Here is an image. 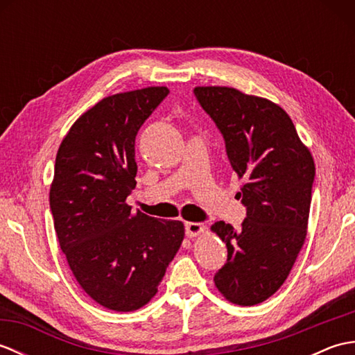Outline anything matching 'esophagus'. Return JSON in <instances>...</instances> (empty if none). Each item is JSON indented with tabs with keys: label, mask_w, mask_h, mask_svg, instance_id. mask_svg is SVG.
<instances>
[{
	"label": "esophagus",
	"mask_w": 355,
	"mask_h": 355,
	"mask_svg": "<svg viewBox=\"0 0 355 355\" xmlns=\"http://www.w3.org/2000/svg\"><path fill=\"white\" fill-rule=\"evenodd\" d=\"M205 232V225L201 223H186V235L187 238H195Z\"/></svg>",
	"instance_id": "34e87169"
}]
</instances>
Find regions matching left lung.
I'll list each match as a JSON object with an SVG mask.
<instances>
[{
  "label": "left lung",
  "instance_id": "1",
  "mask_svg": "<svg viewBox=\"0 0 355 355\" xmlns=\"http://www.w3.org/2000/svg\"><path fill=\"white\" fill-rule=\"evenodd\" d=\"M193 94L244 182L236 193L247 209L243 227L212 225L227 247L214 281L230 302L252 306L281 288L305 243L314 160L279 105L229 87H197Z\"/></svg>",
  "mask_w": 355,
  "mask_h": 355
}]
</instances>
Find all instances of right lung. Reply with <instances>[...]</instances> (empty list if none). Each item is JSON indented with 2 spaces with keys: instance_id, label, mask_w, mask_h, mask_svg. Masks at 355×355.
Masks as SVG:
<instances>
[{
  "instance_id": "add662e5",
  "label": "right lung",
  "mask_w": 355,
  "mask_h": 355,
  "mask_svg": "<svg viewBox=\"0 0 355 355\" xmlns=\"http://www.w3.org/2000/svg\"><path fill=\"white\" fill-rule=\"evenodd\" d=\"M169 89L108 96L84 112L58 149L50 209L74 277L112 311H134L155 296L184 238L182 221L126 205L135 187V135Z\"/></svg>"
}]
</instances>
